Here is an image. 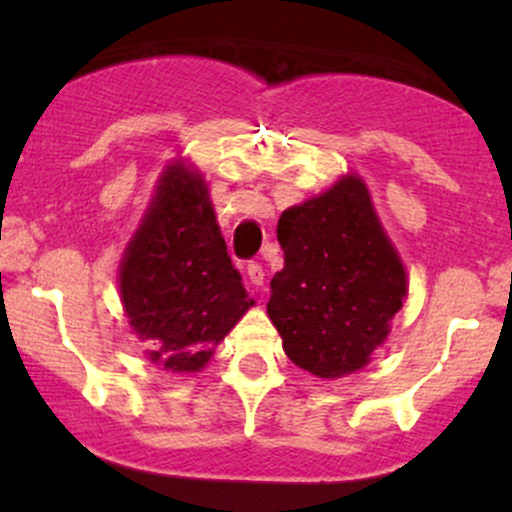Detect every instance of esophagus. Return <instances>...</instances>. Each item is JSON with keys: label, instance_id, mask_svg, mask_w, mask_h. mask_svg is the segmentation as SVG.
Masks as SVG:
<instances>
[{"label": "esophagus", "instance_id": "34e87169", "mask_svg": "<svg viewBox=\"0 0 512 512\" xmlns=\"http://www.w3.org/2000/svg\"><path fill=\"white\" fill-rule=\"evenodd\" d=\"M248 279H250L252 286H262V281H264V269H262L260 262H250V264H248Z\"/></svg>", "mask_w": 512, "mask_h": 512}]
</instances>
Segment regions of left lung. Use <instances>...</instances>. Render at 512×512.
Segmentation results:
<instances>
[{
  "label": "left lung",
  "instance_id": "obj_1",
  "mask_svg": "<svg viewBox=\"0 0 512 512\" xmlns=\"http://www.w3.org/2000/svg\"><path fill=\"white\" fill-rule=\"evenodd\" d=\"M284 269L274 274L269 320L286 356L317 378L370 361L407 298V272L385 236L366 182L346 175L276 226Z\"/></svg>",
  "mask_w": 512,
  "mask_h": 512
}]
</instances>
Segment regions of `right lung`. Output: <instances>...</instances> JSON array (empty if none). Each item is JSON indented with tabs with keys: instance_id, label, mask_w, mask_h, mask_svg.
I'll return each instance as SVG.
<instances>
[{
	"instance_id": "right-lung-1",
	"label": "right lung",
	"mask_w": 512,
	"mask_h": 512,
	"mask_svg": "<svg viewBox=\"0 0 512 512\" xmlns=\"http://www.w3.org/2000/svg\"><path fill=\"white\" fill-rule=\"evenodd\" d=\"M120 296L146 358L197 373L248 313V291L226 252L209 187L182 161L158 178L156 195L120 264Z\"/></svg>"
}]
</instances>
